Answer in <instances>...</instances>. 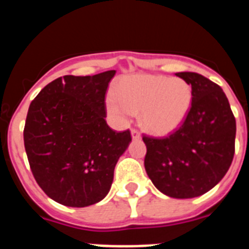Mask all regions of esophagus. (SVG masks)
<instances>
[{"instance_id": "34e87169", "label": "esophagus", "mask_w": 249, "mask_h": 249, "mask_svg": "<svg viewBox=\"0 0 249 249\" xmlns=\"http://www.w3.org/2000/svg\"><path fill=\"white\" fill-rule=\"evenodd\" d=\"M131 136H132V138H133V140H140V138H141V133L137 131V129H132Z\"/></svg>"}]
</instances>
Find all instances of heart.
I'll return each instance as SVG.
<instances>
[{
    "instance_id": "1",
    "label": "heart",
    "mask_w": 249,
    "mask_h": 249,
    "mask_svg": "<svg viewBox=\"0 0 249 249\" xmlns=\"http://www.w3.org/2000/svg\"><path fill=\"white\" fill-rule=\"evenodd\" d=\"M192 103V86L183 78L136 74L122 80L106 101V108L120 123L141 113V123L149 133L166 136L183 124Z\"/></svg>"
}]
</instances>
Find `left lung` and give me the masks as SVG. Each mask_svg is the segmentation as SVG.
<instances>
[{
    "label": "left lung",
    "mask_w": 249,
    "mask_h": 249,
    "mask_svg": "<svg viewBox=\"0 0 249 249\" xmlns=\"http://www.w3.org/2000/svg\"><path fill=\"white\" fill-rule=\"evenodd\" d=\"M176 76L192 86V108L183 124L168 137L143 136L144 168L163 195L195 198L212 190L230 169L236 118L217 83L196 72H178Z\"/></svg>",
    "instance_id": "left-lung-1"
}]
</instances>
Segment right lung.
Here are the masks:
<instances>
[{"label":"right lung","instance_id":"add662e5","mask_svg":"<svg viewBox=\"0 0 249 249\" xmlns=\"http://www.w3.org/2000/svg\"><path fill=\"white\" fill-rule=\"evenodd\" d=\"M114 73L59 77L30 105L23 141L31 171L43 192L63 206L102 201L132 141L128 129L113 131L105 120Z\"/></svg>","mask_w":249,"mask_h":249}]
</instances>
